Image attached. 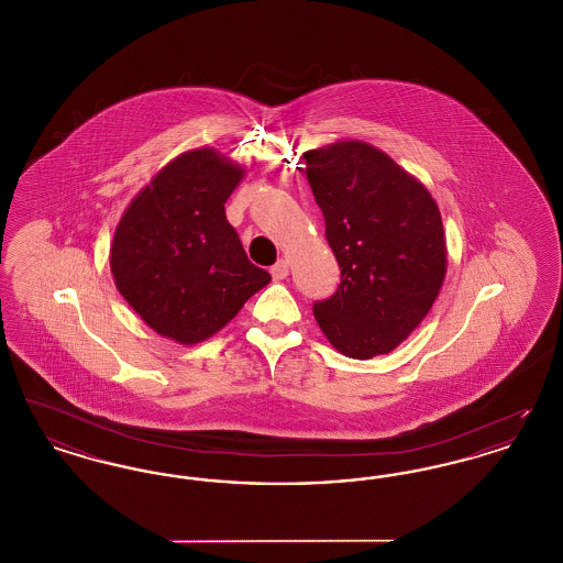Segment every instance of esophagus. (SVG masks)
Listing matches in <instances>:
<instances>
[{
	"mask_svg": "<svg viewBox=\"0 0 563 563\" xmlns=\"http://www.w3.org/2000/svg\"><path fill=\"white\" fill-rule=\"evenodd\" d=\"M269 274H272L274 280L287 278V276H289V262H287V260H278V262L269 268Z\"/></svg>",
	"mask_w": 563,
	"mask_h": 563,
	"instance_id": "esophagus-1",
	"label": "esophagus"
}]
</instances>
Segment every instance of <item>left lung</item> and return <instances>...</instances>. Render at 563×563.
<instances>
[{
	"label": "left lung",
	"mask_w": 563,
	"mask_h": 563,
	"mask_svg": "<svg viewBox=\"0 0 563 563\" xmlns=\"http://www.w3.org/2000/svg\"><path fill=\"white\" fill-rule=\"evenodd\" d=\"M303 158L342 268L338 291L314 301V319L350 358L386 354L429 314L443 285L439 207L429 189L367 143L340 141Z\"/></svg>",
	"instance_id": "left-lung-1"
}]
</instances>
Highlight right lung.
I'll return each instance as SVG.
<instances>
[{
  "mask_svg": "<svg viewBox=\"0 0 563 563\" xmlns=\"http://www.w3.org/2000/svg\"><path fill=\"white\" fill-rule=\"evenodd\" d=\"M242 173L213 150L186 152L143 188L115 228L109 262L118 291L179 344L211 338L269 283L225 219L223 205Z\"/></svg>",
  "mask_w": 563,
  "mask_h": 563,
  "instance_id": "right-lung-1",
  "label": "right lung"
}]
</instances>
